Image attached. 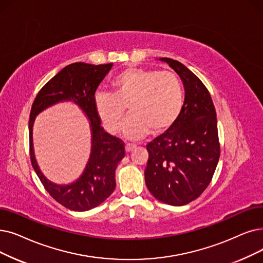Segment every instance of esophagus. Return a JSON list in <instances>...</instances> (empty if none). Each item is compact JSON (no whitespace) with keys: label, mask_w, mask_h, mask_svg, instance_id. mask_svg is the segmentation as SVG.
Returning a JSON list of instances; mask_svg holds the SVG:
<instances>
[{"label":"esophagus","mask_w":263,"mask_h":263,"mask_svg":"<svg viewBox=\"0 0 263 263\" xmlns=\"http://www.w3.org/2000/svg\"><path fill=\"white\" fill-rule=\"evenodd\" d=\"M136 148V145H133V144H125L124 146V149L127 153H131L132 151H134Z\"/></svg>","instance_id":"obj_1"}]
</instances>
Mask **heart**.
Instances as JSON below:
<instances>
[{
  "mask_svg": "<svg viewBox=\"0 0 263 263\" xmlns=\"http://www.w3.org/2000/svg\"><path fill=\"white\" fill-rule=\"evenodd\" d=\"M112 95L98 91L93 98L96 114L104 129L116 133L125 114L122 133L129 140H141L152 131L163 133L178 120L184 106V91L176 74L132 67L111 82Z\"/></svg>",
  "mask_w": 263,
  "mask_h": 263,
  "instance_id": "obj_1",
  "label": "heart"
}]
</instances>
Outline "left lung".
<instances>
[{"label":"left lung","instance_id":"1","mask_svg":"<svg viewBox=\"0 0 263 263\" xmlns=\"http://www.w3.org/2000/svg\"><path fill=\"white\" fill-rule=\"evenodd\" d=\"M180 77L184 106L172 128L148 143L145 182L159 201L181 206L200 197L220 156L216 110L209 90L184 64L159 58Z\"/></svg>","mask_w":263,"mask_h":263}]
</instances>
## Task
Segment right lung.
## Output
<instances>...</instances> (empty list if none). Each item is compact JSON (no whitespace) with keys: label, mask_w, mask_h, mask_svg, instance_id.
<instances>
[{"label":"right lung","mask_w":263,"mask_h":263,"mask_svg":"<svg viewBox=\"0 0 263 263\" xmlns=\"http://www.w3.org/2000/svg\"><path fill=\"white\" fill-rule=\"evenodd\" d=\"M111 66L112 63L93 65L83 62L67 65L41 89L32 104L29 120L32 166L49 195L71 211L86 212L97 208L116 187L115 171L124 157V146L119 139L101 127L93 105L96 91ZM62 101H72L82 109L89 120L91 132V152L84 172L67 185L55 184L42 174L32 147V125L36 116Z\"/></svg>","instance_id":"obj_1"}]
</instances>
